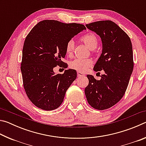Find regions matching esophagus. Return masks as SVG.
Here are the masks:
<instances>
[{"mask_svg": "<svg viewBox=\"0 0 146 146\" xmlns=\"http://www.w3.org/2000/svg\"><path fill=\"white\" fill-rule=\"evenodd\" d=\"M84 75H85L83 73L80 72V71H77V76H78V77H80V76H84Z\"/></svg>", "mask_w": 146, "mask_h": 146, "instance_id": "1", "label": "esophagus"}]
</instances>
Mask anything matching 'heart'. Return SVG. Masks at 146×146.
<instances>
[{
    "label": "heart",
    "instance_id": "b5f03b06",
    "mask_svg": "<svg viewBox=\"0 0 146 146\" xmlns=\"http://www.w3.org/2000/svg\"><path fill=\"white\" fill-rule=\"evenodd\" d=\"M81 40L91 50L97 48L98 44L97 36L93 33H87L84 35ZM75 48V42L73 40H69L66 45V52L68 56L73 55ZM93 64V61L90 58H77L72 60L70 64V67L73 70L80 72H84Z\"/></svg>",
    "mask_w": 146,
    "mask_h": 146
}]
</instances>
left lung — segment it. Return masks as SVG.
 Here are the masks:
<instances>
[{"mask_svg":"<svg viewBox=\"0 0 146 146\" xmlns=\"http://www.w3.org/2000/svg\"><path fill=\"white\" fill-rule=\"evenodd\" d=\"M86 26L102 40V53L93 70H104V74L99 80L93 75H87L89 84L85 88V95L91 107L106 110L119 102L127 90L134 65L131 41L111 21L95 22Z\"/></svg>","mask_w":146,"mask_h":146,"instance_id":"1","label":"left lung"}]
</instances>
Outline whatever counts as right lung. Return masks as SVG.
<instances>
[{"label":"right lung","instance_id":"1","mask_svg":"<svg viewBox=\"0 0 146 146\" xmlns=\"http://www.w3.org/2000/svg\"><path fill=\"white\" fill-rule=\"evenodd\" d=\"M84 29L86 28L83 24L45 20L27 35L21 69L26 95L36 107L51 111L62 103L77 74L72 69L55 74L53 68L62 64L66 67L62 60L66 55V44Z\"/></svg>","mask_w":146,"mask_h":146}]
</instances>
